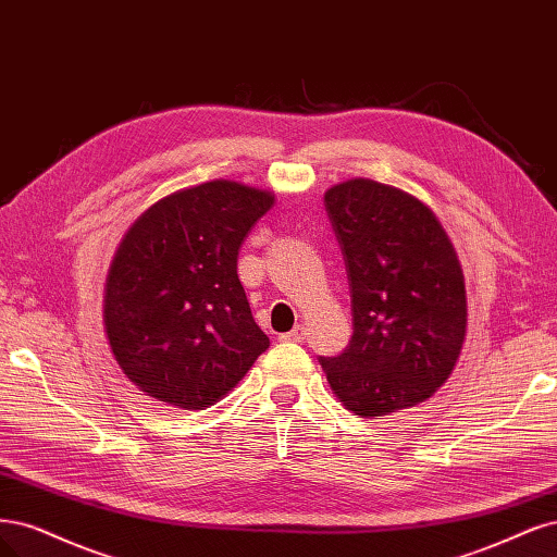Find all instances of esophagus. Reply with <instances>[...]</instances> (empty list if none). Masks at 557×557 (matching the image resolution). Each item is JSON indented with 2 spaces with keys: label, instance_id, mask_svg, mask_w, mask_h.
<instances>
[{
  "label": "esophagus",
  "instance_id": "esophagus-1",
  "mask_svg": "<svg viewBox=\"0 0 557 557\" xmlns=\"http://www.w3.org/2000/svg\"><path fill=\"white\" fill-rule=\"evenodd\" d=\"M280 339H282V343H302V339H305V329L296 326L294 331L280 335Z\"/></svg>",
  "mask_w": 557,
  "mask_h": 557
}]
</instances>
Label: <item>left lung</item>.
Instances as JSON below:
<instances>
[{
  "instance_id": "1",
  "label": "left lung",
  "mask_w": 557,
  "mask_h": 557,
  "mask_svg": "<svg viewBox=\"0 0 557 557\" xmlns=\"http://www.w3.org/2000/svg\"><path fill=\"white\" fill-rule=\"evenodd\" d=\"M324 206L347 268L351 339L319 356L329 384L358 417L414 407L448 380L468 326L454 245L419 199L356 177Z\"/></svg>"
}]
</instances>
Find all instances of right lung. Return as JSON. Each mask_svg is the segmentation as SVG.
Returning <instances> with one entry per match:
<instances>
[{
    "label": "right lung",
    "instance_id": "1",
    "mask_svg": "<svg viewBox=\"0 0 557 557\" xmlns=\"http://www.w3.org/2000/svg\"><path fill=\"white\" fill-rule=\"evenodd\" d=\"M273 201L212 181L157 201L127 231L103 321L115 361L146 396L183 409L214 405L271 345L238 280V252Z\"/></svg>",
    "mask_w": 557,
    "mask_h": 557
}]
</instances>
